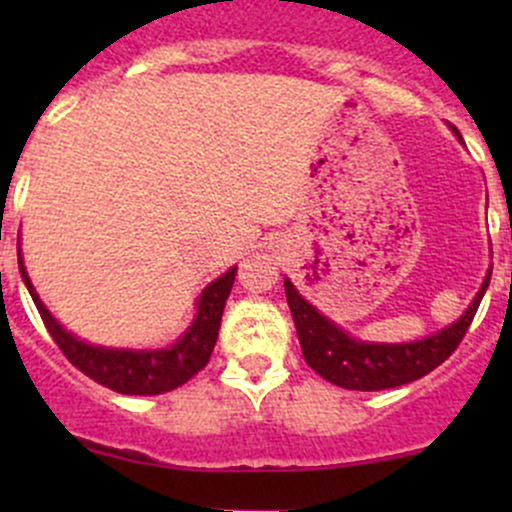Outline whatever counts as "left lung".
I'll return each mask as SVG.
<instances>
[{
  "instance_id": "left-lung-1",
  "label": "left lung",
  "mask_w": 512,
  "mask_h": 512,
  "mask_svg": "<svg viewBox=\"0 0 512 512\" xmlns=\"http://www.w3.org/2000/svg\"><path fill=\"white\" fill-rule=\"evenodd\" d=\"M451 131L461 138L456 126H451ZM490 272H493V267H488V275H485L478 294L456 322L443 327L441 332L431 334V337L404 344L361 342V339L349 337L332 319L317 312V307L309 304L285 277L287 304L294 327H297L304 361L322 379L354 391L394 389V386H404L409 381L421 379L456 352L461 339L466 337L468 327L478 312L480 299L490 285Z\"/></svg>"
}]
</instances>
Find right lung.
<instances>
[{
  "label": "right lung",
  "mask_w": 512,
  "mask_h": 512,
  "mask_svg": "<svg viewBox=\"0 0 512 512\" xmlns=\"http://www.w3.org/2000/svg\"><path fill=\"white\" fill-rule=\"evenodd\" d=\"M19 272H22L24 285L32 294L51 339L76 369L84 371L101 386L118 391V394L156 396L183 386L210 361L237 267H230L225 275H220L218 280H213L203 289V294L198 297V312H195L193 324L180 334L178 342L165 349H111L84 342L76 334L66 332L56 322L54 314L44 307L27 275L22 250H19Z\"/></svg>",
  "instance_id": "add662e5"
}]
</instances>
